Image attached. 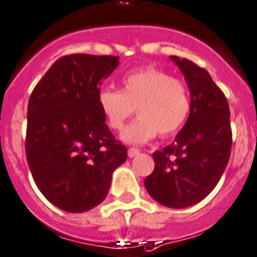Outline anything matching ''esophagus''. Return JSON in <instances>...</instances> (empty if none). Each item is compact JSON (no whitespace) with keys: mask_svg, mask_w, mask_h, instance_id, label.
I'll list each match as a JSON object with an SVG mask.
<instances>
[{"mask_svg":"<svg viewBox=\"0 0 257 257\" xmlns=\"http://www.w3.org/2000/svg\"><path fill=\"white\" fill-rule=\"evenodd\" d=\"M138 154H139L138 149H136V148H129L128 149V157H129V158H133V157L138 156Z\"/></svg>","mask_w":257,"mask_h":257,"instance_id":"1","label":"esophagus"}]
</instances>
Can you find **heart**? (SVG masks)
<instances>
[{"instance_id":"heart-1","label":"heart","mask_w":257,"mask_h":257,"mask_svg":"<svg viewBox=\"0 0 257 257\" xmlns=\"http://www.w3.org/2000/svg\"><path fill=\"white\" fill-rule=\"evenodd\" d=\"M121 84V90H101L98 104L109 126L115 131L123 129L137 109L138 118L124 129L123 142L141 146L158 133L161 137L172 136L186 124L192 101L182 80L148 66L126 74Z\"/></svg>"}]
</instances>
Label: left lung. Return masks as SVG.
I'll use <instances>...</instances> for the list:
<instances>
[{"instance_id": "obj_1", "label": "left lung", "mask_w": 257, "mask_h": 257, "mask_svg": "<svg viewBox=\"0 0 257 257\" xmlns=\"http://www.w3.org/2000/svg\"><path fill=\"white\" fill-rule=\"evenodd\" d=\"M191 95V114L174 142L153 153L154 171L144 181L153 200L184 208L202 201L220 181L232 144L226 96L205 69L191 60L169 56Z\"/></svg>"}]
</instances>
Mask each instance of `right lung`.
Masks as SVG:
<instances>
[{"label":"right lung","instance_id":"add662e5","mask_svg":"<svg viewBox=\"0 0 257 257\" xmlns=\"http://www.w3.org/2000/svg\"><path fill=\"white\" fill-rule=\"evenodd\" d=\"M118 56L74 54L55 61L27 106L26 157L37 188L62 211L85 212L105 200L126 161L98 104Z\"/></svg>","mask_w":257,"mask_h":257}]
</instances>
